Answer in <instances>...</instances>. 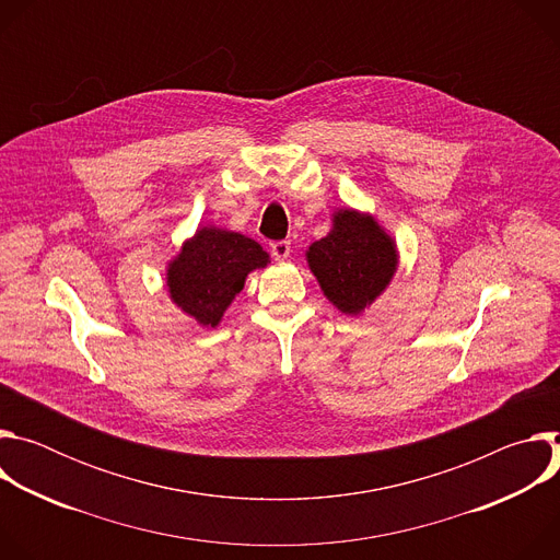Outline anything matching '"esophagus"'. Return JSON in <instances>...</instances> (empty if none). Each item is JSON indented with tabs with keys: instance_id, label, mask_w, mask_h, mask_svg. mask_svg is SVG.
<instances>
[{
	"instance_id": "esophagus-1",
	"label": "esophagus",
	"mask_w": 560,
	"mask_h": 560,
	"mask_svg": "<svg viewBox=\"0 0 560 560\" xmlns=\"http://www.w3.org/2000/svg\"><path fill=\"white\" fill-rule=\"evenodd\" d=\"M270 250L277 261H285L290 257V242H275L270 244Z\"/></svg>"
}]
</instances>
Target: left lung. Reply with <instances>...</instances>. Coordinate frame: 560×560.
Instances as JSON below:
<instances>
[{"label":"left lung","instance_id":"obj_1","mask_svg":"<svg viewBox=\"0 0 560 560\" xmlns=\"http://www.w3.org/2000/svg\"><path fill=\"white\" fill-rule=\"evenodd\" d=\"M305 261L326 299L339 312L359 316L389 285L398 250L370 212L341 208L332 214V230L305 250Z\"/></svg>","mask_w":560,"mask_h":560}]
</instances>
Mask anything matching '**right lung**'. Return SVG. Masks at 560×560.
Segmentation results:
<instances>
[{
	"label": "right lung",
	"instance_id": "1",
	"mask_svg": "<svg viewBox=\"0 0 560 560\" xmlns=\"http://www.w3.org/2000/svg\"><path fill=\"white\" fill-rule=\"evenodd\" d=\"M270 255L255 238L217 225L199 228L186 238L166 268L171 301L203 328H217L253 270L266 268Z\"/></svg>",
	"mask_w": 560,
	"mask_h": 560
}]
</instances>
